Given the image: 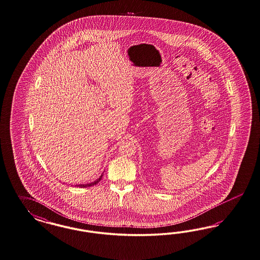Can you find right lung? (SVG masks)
Returning a JSON list of instances; mask_svg holds the SVG:
<instances>
[{
	"instance_id": "add662e5",
	"label": "right lung",
	"mask_w": 260,
	"mask_h": 260,
	"mask_svg": "<svg viewBox=\"0 0 260 260\" xmlns=\"http://www.w3.org/2000/svg\"><path fill=\"white\" fill-rule=\"evenodd\" d=\"M102 177H103V175H102L97 180H95L94 182H91V183H88V184H80V185H78V186H79V187H89V186H92V185H94V184H97L99 181L102 179Z\"/></svg>"
}]
</instances>
